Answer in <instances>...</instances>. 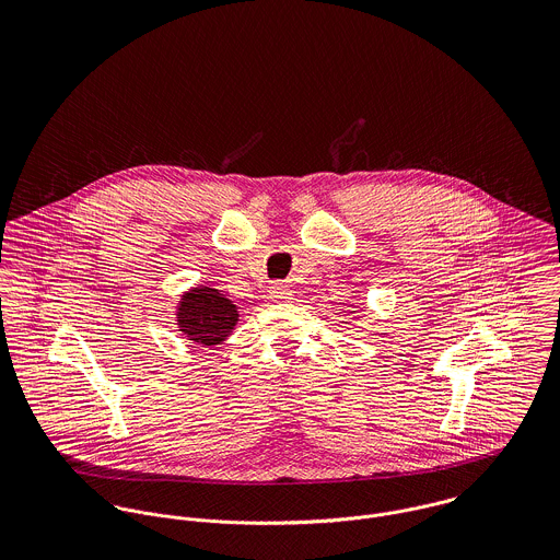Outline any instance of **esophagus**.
<instances>
[{"label":"esophagus","mask_w":560,"mask_h":560,"mask_svg":"<svg viewBox=\"0 0 560 560\" xmlns=\"http://www.w3.org/2000/svg\"><path fill=\"white\" fill-rule=\"evenodd\" d=\"M269 295H271L273 302H287V300H291L293 293H291V287L287 282H276V284L269 287Z\"/></svg>","instance_id":"obj_1"}]
</instances>
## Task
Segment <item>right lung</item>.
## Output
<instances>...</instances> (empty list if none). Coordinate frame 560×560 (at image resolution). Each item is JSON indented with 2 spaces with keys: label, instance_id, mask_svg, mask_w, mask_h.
<instances>
[{
  "label": "right lung",
  "instance_id": "right-lung-1",
  "mask_svg": "<svg viewBox=\"0 0 560 560\" xmlns=\"http://www.w3.org/2000/svg\"><path fill=\"white\" fill-rule=\"evenodd\" d=\"M176 320L180 331L187 334L189 340L211 347L229 338L240 320V315L237 306L218 289L196 287L183 295L176 311Z\"/></svg>",
  "mask_w": 560,
  "mask_h": 560
}]
</instances>
